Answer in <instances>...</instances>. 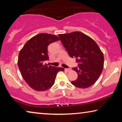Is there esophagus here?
I'll return each instance as SVG.
<instances>
[{"mask_svg": "<svg viewBox=\"0 0 122 122\" xmlns=\"http://www.w3.org/2000/svg\"><path fill=\"white\" fill-rule=\"evenodd\" d=\"M71 70V68H66V69H65V71H69Z\"/></svg>", "mask_w": 122, "mask_h": 122, "instance_id": "1", "label": "esophagus"}]
</instances>
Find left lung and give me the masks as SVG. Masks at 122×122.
Segmentation results:
<instances>
[{
  "mask_svg": "<svg viewBox=\"0 0 122 122\" xmlns=\"http://www.w3.org/2000/svg\"><path fill=\"white\" fill-rule=\"evenodd\" d=\"M71 58H75L77 67L73 68L78 78L71 83L78 88H86L99 78L104 66V56L97 44L89 36L79 31L58 35Z\"/></svg>",
  "mask_w": 122,
  "mask_h": 122,
  "instance_id": "1",
  "label": "left lung"
}]
</instances>
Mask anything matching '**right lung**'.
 I'll return each instance as SVG.
<instances>
[{
    "label": "right lung",
    "instance_id": "obj_1",
    "mask_svg": "<svg viewBox=\"0 0 122 122\" xmlns=\"http://www.w3.org/2000/svg\"><path fill=\"white\" fill-rule=\"evenodd\" d=\"M59 40L53 34L41 33L33 36L20 51L18 67L26 83L37 91H46L54 84L56 74L63 68L44 64L49 60L48 46Z\"/></svg>",
    "mask_w": 122,
    "mask_h": 122
}]
</instances>
